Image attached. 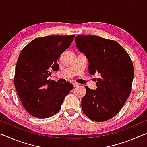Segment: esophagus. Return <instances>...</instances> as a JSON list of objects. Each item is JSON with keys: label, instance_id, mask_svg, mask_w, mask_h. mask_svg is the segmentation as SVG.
Instances as JSON below:
<instances>
[{"label": "esophagus", "instance_id": "esophagus-1", "mask_svg": "<svg viewBox=\"0 0 147 147\" xmlns=\"http://www.w3.org/2000/svg\"><path fill=\"white\" fill-rule=\"evenodd\" d=\"M78 85H79V84H77V83H75V82L73 83V86L74 87H77V86H78Z\"/></svg>", "mask_w": 147, "mask_h": 147}]
</instances>
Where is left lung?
I'll use <instances>...</instances> for the list:
<instances>
[{
    "label": "left lung",
    "instance_id": "left-lung-1",
    "mask_svg": "<svg viewBox=\"0 0 147 147\" xmlns=\"http://www.w3.org/2000/svg\"><path fill=\"white\" fill-rule=\"evenodd\" d=\"M75 43L89 61V73H98L96 89L85 86L81 102L85 115L104 122L115 117L130 96L134 66L130 56L117 41L93 35H78Z\"/></svg>",
    "mask_w": 147,
    "mask_h": 147
}]
</instances>
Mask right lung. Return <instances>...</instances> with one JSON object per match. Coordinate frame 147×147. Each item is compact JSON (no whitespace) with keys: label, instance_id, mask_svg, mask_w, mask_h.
<instances>
[{"label":"right lung","instance_id":"add662e5","mask_svg":"<svg viewBox=\"0 0 147 147\" xmlns=\"http://www.w3.org/2000/svg\"><path fill=\"white\" fill-rule=\"evenodd\" d=\"M73 36H49L38 38L24 47L17 61L14 85L22 104L35 117L49 118L61 108L66 95L73 88L69 82L59 84L48 80L56 63L68 49Z\"/></svg>","mask_w":147,"mask_h":147}]
</instances>
